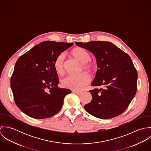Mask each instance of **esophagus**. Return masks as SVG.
<instances>
[{"label": "esophagus", "instance_id": "1", "mask_svg": "<svg viewBox=\"0 0 151 151\" xmlns=\"http://www.w3.org/2000/svg\"><path fill=\"white\" fill-rule=\"evenodd\" d=\"M74 93H76V94H77V95H80V94H81V92H80V91H73Z\"/></svg>", "mask_w": 151, "mask_h": 151}]
</instances>
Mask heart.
<instances>
[{
    "instance_id": "heart-1",
    "label": "heart",
    "mask_w": 151,
    "mask_h": 151,
    "mask_svg": "<svg viewBox=\"0 0 151 151\" xmlns=\"http://www.w3.org/2000/svg\"><path fill=\"white\" fill-rule=\"evenodd\" d=\"M71 54L77 61L82 63V70L91 74L95 73L98 69V65L95 60L91 59L89 52L82 47H77L73 49ZM54 68L58 74L64 72L65 55L60 53L55 59L53 63ZM90 77L86 73H81L77 76H68L62 80V86L73 90L80 91L89 83Z\"/></svg>"
}]
</instances>
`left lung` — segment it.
I'll list each match as a JSON object with an SVG mask.
<instances>
[{"mask_svg": "<svg viewBox=\"0 0 151 151\" xmlns=\"http://www.w3.org/2000/svg\"><path fill=\"white\" fill-rule=\"evenodd\" d=\"M76 44L92 52L98 67L92 86L104 88L89 91L92 99L84 106L86 111L102 119H109L123 113L137 92L138 74L129 55L113 43L91 41Z\"/></svg>", "mask_w": 151, "mask_h": 151, "instance_id": "8db88e82", "label": "left lung"}]
</instances>
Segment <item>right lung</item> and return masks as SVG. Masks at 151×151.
<instances>
[{"label":"right lung","mask_w":151,"mask_h":151,"mask_svg":"<svg viewBox=\"0 0 151 151\" xmlns=\"http://www.w3.org/2000/svg\"><path fill=\"white\" fill-rule=\"evenodd\" d=\"M73 43L46 41L37 45L17 60L10 80L17 107L28 116L43 119L60 111L71 90L60 88L53 63Z\"/></svg>","instance_id":"obj_1"}]
</instances>
